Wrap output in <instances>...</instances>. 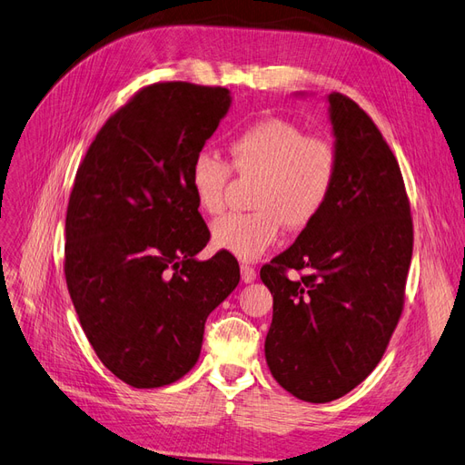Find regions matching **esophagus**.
<instances>
[{"instance_id":"obj_1","label":"esophagus","mask_w":465,"mask_h":465,"mask_svg":"<svg viewBox=\"0 0 465 465\" xmlns=\"http://www.w3.org/2000/svg\"><path fill=\"white\" fill-rule=\"evenodd\" d=\"M257 279V271L249 265H242V281L243 282H253Z\"/></svg>"}]
</instances>
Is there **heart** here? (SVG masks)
Returning <instances> with one entry per match:
<instances>
[{
  "mask_svg": "<svg viewBox=\"0 0 465 465\" xmlns=\"http://www.w3.org/2000/svg\"><path fill=\"white\" fill-rule=\"evenodd\" d=\"M233 169L259 176L252 213H225L212 225V245L242 261H253L277 242L281 223L299 232L311 225L331 196L338 176L336 147L324 137L271 117L242 129L230 141ZM232 166L216 153L200 151L188 181L204 213L223 208Z\"/></svg>",
  "mask_w": 465,
  "mask_h": 465,
  "instance_id": "1",
  "label": "heart"
}]
</instances>
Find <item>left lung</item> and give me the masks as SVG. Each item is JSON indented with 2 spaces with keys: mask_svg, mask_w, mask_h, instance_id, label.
Listing matches in <instances>:
<instances>
[{
  "mask_svg": "<svg viewBox=\"0 0 465 465\" xmlns=\"http://www.w3.org/2000/svg\"><path fill=\"white\" fill-rule=\"evenodd\" d=\"M338 176L322 213L261 269L272 294L265 360L277 383L306 402L348 395L373 371L397 328L412 257L402 174L360 105L326 98ZM289 268L309 271L291 282Z\"/></svg>",
  "mask_w": 465,
  "mask_h": 465,
  "instance_id": "obj_1",
  "label": "left lung"
}]
</instances>
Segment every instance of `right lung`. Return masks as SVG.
Returning a JSON list of instances; mask_svg holds the SVG:
<instances>
[{"mask_svg": "<svg viewBox=\"0 0 465 465\" xmlns=\"http://www.w3.org/2000/svg\"><path fill=\"white\" fill-rule=\"evenodd\" d=\"M230 105L228 88L151 84L105 122L78 166L68 292L100 361L135 389L194 367L206 318L240 282L230 255L196 259L210 232L188 181Z\"/></svg>", "mask_w": 465, "mask_h": 465, "instance_id": "add662e5", "label": "right lung"}]
</instances>
